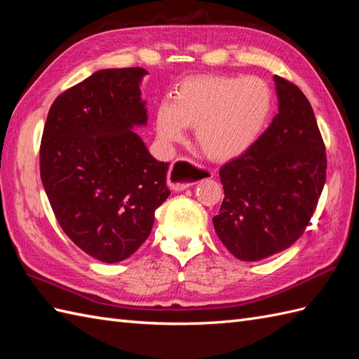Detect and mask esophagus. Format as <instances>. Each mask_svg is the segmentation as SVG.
<instances>
[{"label": "esophagus", "mask_w": 359, "mask_h": 359, "mask_svg": "<svg viewBox=\"0 0 359 359\" xmlns=\"http://www.w3.org/2000/svg\"><path fill=\"white\" fill-rule=\"evenodd\" d=\"M202 177L199 168H196L189 158H177L174 160L170 172H168V185L174 191H182L188 187L194 185Z\"/></svg>", "instance_id": "1"}]
</instances>
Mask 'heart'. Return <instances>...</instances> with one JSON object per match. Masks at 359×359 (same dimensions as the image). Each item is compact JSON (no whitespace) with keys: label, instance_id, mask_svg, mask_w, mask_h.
I'll use <instances>...</instances> for the list:
<instances>
[{"label":"heart","instance_id":"1","mask_svg":"<svg viewBox=\"0 0 359 359\" xmlns=\"http://www.w3.org/2000/svg\"><path fill=\"white\" fill-rule=\"evenodd\" d=\"M273 111V93L259 77L203 75L180 83L172 103L163 102L156 129L163 143L180 142L196 128V143L207 157L226 162L257 142Z\"/></svg>","mask_w":359,"mask_h":359}]
</instances>
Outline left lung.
<instances>
[{"mask_svg":"<svg viewBox=\"0 0 359 359\" xmlns=\"http://www.w3.org/2000/svg\"><path fill=\"white\" fill-rule=\"evenodd\" d=\"M279 112L257 142L220 168L224 202L212 217L228 251L245 262L301 238L325 184L327 156L313 109L292 81L274 75Z\"/></svg>","mask_w":359,"mask_h":359,"instance_id":"left-lung-1","label":"left lung"}]
</instances>
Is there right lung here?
I'll list each match as a JSON object with an SVG mask.
<instances>
[{"label":"right lung","mask_w":359,"mask_h":359,"mask_svg":"<svg viewBox=\"0 0 359 359\" xmlns=\"http://www.w3.org/2000/svg\"><path fill=\"white\" fill-rule=\"evenodd\" d=\"M142 67L103 69L52 103L40 144V174L62 230L106 264L135 253L170 196V163L157 162L133 131L147 123Z\"/></svg>","instance_id":"right-lung-1"}]
</instances>
